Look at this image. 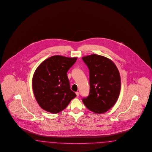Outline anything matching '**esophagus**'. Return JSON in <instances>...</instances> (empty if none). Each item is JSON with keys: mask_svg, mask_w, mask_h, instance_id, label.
<instances>
[{"mask_svg": "<svg viewBox=\"0 0 152 152\" xmlns=\"http://www.w3.org/2000/svg\"><path fill=\"white\" fill-rule=\"evenodd\" d=\"M76 97H78L79 96V92H77H77H76Z\"/></svg>", "mask_w": 152, "mask_h": 152, "instance_id": "1", "label": "esophagus"}]
</instances>
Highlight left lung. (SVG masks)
<instances>
[{
  "mask_svg": "<svg viewBox=\"0 0 152 152\" xmlns=\"http://www.w3.org/2000/svg\"><path fill=\"white\" fill-rule=\"evenodd\" d=\"M89 69L90 92L83 102L92 112L103 114L117 101L121 91V80L115 63L109 58L99 55L82 58Z\"/></svg>",
  "mask_w": 152,
  "mask_h": 152,
  "instance_id": "obj_1",
  "label": "left lung"
}]
</instances>
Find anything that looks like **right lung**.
I'll return each mask as SVG.
<instances>
[{
	"mask_svg": "<svg viewBox=\"0 0 152 152\" xmlns=\"http://www.w3.org/2000/svg\"><path fill=\"white\" fill-rule=\"evenodd\" d=\"M77 58L55 55L43 61L37 68L32 79L33 91L43 110L58 113L76 97L70 89L67 72Z\"/></svg>",
	"mask_w": 152,
	"mask_h": 152,
	"instance_id": "right-lung-1",
	"label": "right lung"
}]
</instances>
